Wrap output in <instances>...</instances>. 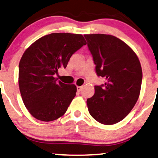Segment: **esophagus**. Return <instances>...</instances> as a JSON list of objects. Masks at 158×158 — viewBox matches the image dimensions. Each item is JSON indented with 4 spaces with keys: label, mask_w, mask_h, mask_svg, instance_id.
<instances>
[{
    "label": "esophagus",
    "mask_w": 158,
    "mask_h": 158,
    "mask_svg": "<svg viewBox=\"0 0 158 158\" xmlns=\"http://www.w3.org/2000/svg\"><path fill=\"white\" fill-rule=\"evenodd\" d=\"M81 90H82V86H77V92H81Z\"/></svg>",
    "instance_id": "1"
}]
</instances>
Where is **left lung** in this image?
Wrapping results in <instances>:
<instances>
[{"instance_id": "obj_1", "label": "left lung", "mask_w": 158, "mask_h": 158, "mask_svg": "<svg viewBox=\"0 0 158 158\" xmlns=\"http://www.w3.org/2000/svg\"><path fill=\"white\" fill-rule=\"evenodd\" d=\"M98 76L106 83L95 86L87 99L88 111L103 124L111 125L126 117L137 103L141 89L142 71L137 55L116 36L85 34Z\"/></svg>"}]
</instances>
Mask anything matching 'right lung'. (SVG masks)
Instances as JSON below:
<instances>
[{
	"instance_id": "add662e5",
	"label": "right lung",
	"mask_w": 158,
	"mask_h": 158,
	"mask_svg": "<svg viewBox=\"0 0 158 158\" xmlns=\"http://www.w3.org/2000/svg\"><path fill=\"white\" fill-rule=\"evenodd\" d=\"M85 44L82 34L52 33L26 49L19 65V90L26 108L36 119L51 122L66 112L77 88L57 81L55 74Z\"/></svg>"
}]
</instances>
